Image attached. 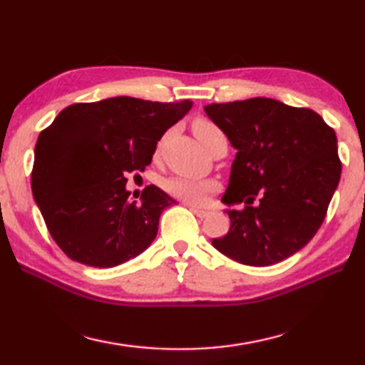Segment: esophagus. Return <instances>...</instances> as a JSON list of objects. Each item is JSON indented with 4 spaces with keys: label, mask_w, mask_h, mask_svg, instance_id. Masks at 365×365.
Here are the masks:
<instances>
[{
    "label": "esophagus",
    "mask_w": 365,
    "mask_h": 365,
    "mask_svg": "<svg viewBox=\"0 0 365 365\" xmlns=\"http://www.w3.org/2000/svg\"><path fill=\"white\" fill-rule=\"evenodd\" d=\"M190 212H192L194 215L199 216V218H205V216H208V212L207 210H202V208H197V207H189Z\"/></svg>",
    "instance_id": "1"
}]
</instances>
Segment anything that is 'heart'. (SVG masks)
<instances>
[{
	"instance_id": "heart-1",
	"label": "heart",
	"mask_w": 365,
	"mask_h": 365,
	"mask_svg": "<svg viewBox=\"0 0 365 365\" xmlns=\"http://www.w3.org/2000/svg\"><path fill=\"white\" fill-rule=\"evenodd\" d=\"M192 131L197 140L207 150L212 149L213 144L218 143V140L226 139L221 128L207 118H197L192 123ZM165 189L166 192L179 200L192 203V205H202V203L207 202L208 195L218 189V182L213 181V179L173 176L165 181Z\"/></svg>"
}]
</instances>
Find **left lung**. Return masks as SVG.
<instances>
[{"instance_id": "left-lung-1", "label": "left lung", "mask_w": 365, "mask_h": 365, "mask_svg": "<svg viewBox=\"0 0 365 365\" xmlns=\"http://www.w3.org/2000/svg\"><path fill=\"white\" fill-rule=\"evenodd\" d=\"M205 112L237 149L222 202L245 203L227 210L229 232L212 244L247 266L280 263L314 237L340 182L334 128L311 108L267 98L210 104Z\"/></svg>"}]
</instances>
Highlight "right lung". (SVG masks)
Returning <instances> with one entry per match:
<instances>
[{"mask_svg":"<svg viewBox=\"0 0 365 365\" xmlns=\"http://www.w3.org/2000/svg\"><path fill=\"white\" fill-rule=\"evenodd\" d=\"M192 102L128 96L63 108L40 133L31 192L51 237L70 259L113 267L152 244L165 208L176 203L157 186L130 202L126 176L150 165L165 131Z\"/></svg>","mask_w":365,"mask_h":365,"instance_id":"add662e5","label":"right lung"}]
</instances>
